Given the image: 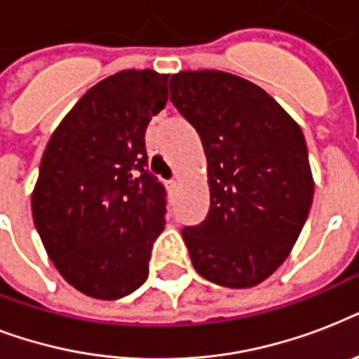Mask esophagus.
<instances>
[{
    "instance_id": "34e87169",
    "label": "esophagus",
    "mask_w": 359,
    "mask_h": 359,
    "mask_svg": "<svg viewBox=\"0 0 359 359\" xmlns=\"http://www.w3.org/2000/svg\"><path fill=\"white\" fill-rule=\"evenodd\" d=\"M168 186H169V188H171V190H175V188H177V186H179V180H177V179L169 180Z\"/></svg>"
}]
</instances>
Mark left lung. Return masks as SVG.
<instances>
[{"label":"left lung","instance_id":"obj_1","mask_svg":"<svg viewBox=\"0 0 359 359\" xmlns=\"http://www.w3.org/2000/svg\"><path fill=\"white\" fill-rule=\"evenodd\" d=\"M207 154L210 208L182 229L191 264L222 287L261 283L289 257L313 203L302 128L266 91L219 70L169 80Z\"/></svg>","mask_w":359,"mask_h":359}]
</instances>
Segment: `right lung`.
I'll return each instance as SVG.
<instances>
[{
    "label": "right lung",
    "instance_id": "add662e5",
    "mask_svg": "<svg viewBox=\"0 0 359 359\" xmlns=\"http://www.w3.org/2000/svg\"><path fill=\"white\" fill-rule=\"evenodd\" d=\"M168 74L121 70L76 102L42 154L31 210L59 273L98 300L134 292L165 224V188L147 169L145 132Z\"/></svg>",
    "mask_w": 359,
    "mask_h": 359
}]
</instances>
